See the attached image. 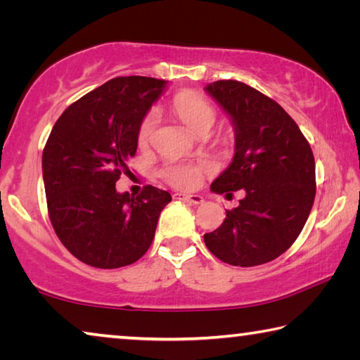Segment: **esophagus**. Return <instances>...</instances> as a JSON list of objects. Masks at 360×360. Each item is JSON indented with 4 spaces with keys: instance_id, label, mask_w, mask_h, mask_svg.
I'll use <instances>...</instances> for the list:
<instances>
[{
    "instance_id": "34e87169",
    "label": "esophagus",
    "mask_w": 360,
    "mask_h": 360,
    "mask_svg": "<svg viewBox=\"0 0 360 360\" xmlns=\"http://www.w3.org/2000/svg\"><path fill=\"white\" fill-rule=\"evenodd\" d=\"M176 200H184V202L193 203V205H202L205 200L200 195H187V193H174Z\"/></svg>"
}]
</instances>
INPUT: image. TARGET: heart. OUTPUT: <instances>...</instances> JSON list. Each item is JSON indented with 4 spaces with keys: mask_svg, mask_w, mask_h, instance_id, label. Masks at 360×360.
<instances>
[{
    "mask_svg": "<svg viewBox=\"0 0 360 360\" xmlns=\"http://www.w3.org/2000/svg\"><path fill=\"white\" fill-rule=\"evenodd\" d=\"M172 109L178 117L184 122L188 129L197 133H206L216 122L217 111L214 105L197 92L184 90L174 95L172 100ZM157 112L148 111L144 114L136 130V141L141 148L149 146L157 129ZM212 167L206 162L200 163H168L160 169V176L169 186L192 191L197 188L202 182L203 176L210 173Z\"/></svg>",
    "mask_w": 360,
    "mask_h": 360,
    "instance_id": "b5f03b06",
    "label": "heart"
}]
</instances>
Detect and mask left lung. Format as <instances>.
I'll use <instances>...</instances> for the list:
<instances>
[{
	"instance_id": "8db88e82",
	"label": "left lung",
	"mask_w": 360,
	"mask_h": 360,
	"mask_svg": "<svg viewBox=\"0 0 360 360\" xmlns=\"http://www.w3.org/2000/svg\"><path fill=\"white\" fill-rule=\"evenodd\" d=\"M208 94L230 114L236 152L212 182L217 193L241 191L240 206L222 225L205 233V245L225 264L255 266L294 245L311 212L316 165L309 143L278 103L245 82H211Z\"/></svg>"
}]
</instances>
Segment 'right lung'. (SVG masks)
I'll list each match as a JSON object with an SVG mask.
<instances>
[{"label": "right lung", "instance_id": "add662e5", "mask_svg": "<svg viewBox=\"0 0 360 360\" xmlns=\"http://www.w3.org/2000/svg\"><path fill=\"white\" fill-rule=\"evenodd\" d=\"M165 81L114 77L65 109L42 150L47 212L58 240L77 260L112 270L143 257L172 195L144 186L119 193L130 173L136 130Z\"/></svg>", "mask_w": 360, "mask_h": 360}]
</instances>
